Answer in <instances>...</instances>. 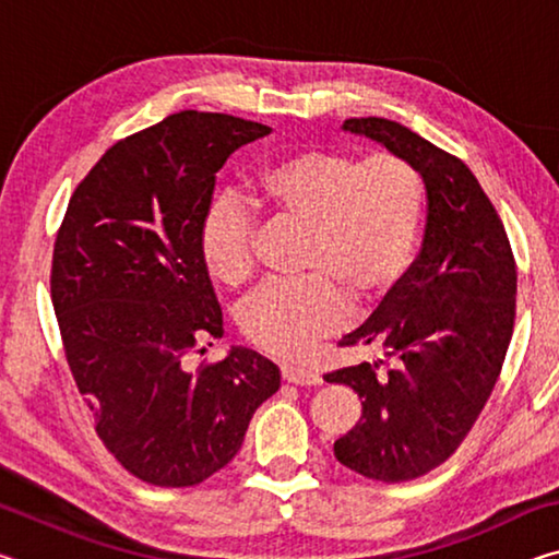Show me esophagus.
<instances>
[{
    "mask_svg": "<svg viewBox=\"0 0 559 559\" xmlns=\"http://www.w3.org/2000/svg\"><path fill=\"white\" fill-rule=\"evenodd\" d=\"M281 374L283 380L290 382V384H298V386H316L320 384V374L308 370V367H296V365H283L281 367Z\"/></svg>",
    "mask_w": 559,
    "mask_h": 559,
    "instance_id": "34e87169",
    "label": "esophagus"
}]
</instances>
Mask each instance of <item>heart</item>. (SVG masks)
Returning <instances> with one entry per match:
<instances>
[{"instance_id": "obj_1", "label": "heart", "mask_w": 559, "mask_h": 559, "mask_svg": "<svg viewBox=\"0 0 559 559\" xmlns=\"http://www.w3.org/2000/svg\"><path fill=\"white\" fill-rule=\"evenodd\" d=\"M259 200L308 226L306 281H266L239 308L241 333L276 357H296L345 325L349 298L370 308L400 286L424 222V185L394 155L357 163L335 150H298L259 173ZM257 214L236 192L210 202L200 229L206 271L239 286L253 271Z\"/></svg>"}]
</instances>
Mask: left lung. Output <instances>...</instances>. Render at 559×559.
<instances>
[{"label":"left lung","mask_w":559,"mask_h":559,"mask_svg":"<svg viewBox=\"0 0 559 559\" xmlns=\"http://www.w3.org/2000/svg\"><path fill=\"white\" fill-rule=\"evenodd\" d=\"M343 130L409 163L427 189L419 257L340 340L382 347L384 359L325 374L362 400L335 459L365 478L400 484L447 461L486 406L513 337L518 271L503 222L459 157L386 118H349Z\"/></svg>","instance_id":"left-lung-1"}]
</instances>
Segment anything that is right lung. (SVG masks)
Returning a JSON list of instances; mask_svg holds the SVG:
<instances>
[{"label":"right lung","instance_id":"obj_1","mask_svg":"<svg viewBox=\"0 0 559 559\" xmlns=\"http://www.w3.org/2000/svg\"><path fill=\"white\" fill-rule=\"evenodd\" d=\"M269 132L224 112L167 116L98 159L56 236L51 300L66 359L106 449L145 484L214 476L281 386L278 367L246 347L197 372L185 362L224 335L200 251L216 173Z\"/></svg>","mask_w":559,"mask_h":559}]
</instances>
